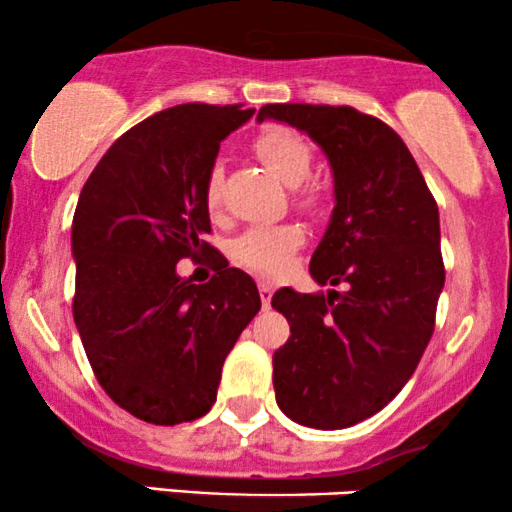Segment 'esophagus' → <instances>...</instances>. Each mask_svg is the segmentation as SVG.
<instances>
[{
	"label": "esophagus",
	"instance_id": "esophagus-1",
	"mask_svg": "<svg viewBox=\"0 0 512 512\" xmlns=\"http://www.w3.org/2000/svg\"><path fill=\"white\" fill-rule=\"evenodd\" d=\"M258 294H261L263 309H270V299H273V282L270 280L258 282Z\"/></svg>",
	"mask_w": 512,
	"mask_h": 512
}]
</instances>
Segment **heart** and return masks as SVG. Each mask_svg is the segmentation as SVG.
Masks as SVG:
<instances>
[{"instance_id": "1", "label": "heart", "mask_w": 512, "mask_h": 512, "mask_svg": "<svg viewBox=\"0 0 512 512\" xmlns=\"http://www.w3.org/2000/svg\"><path fill=\"white\" fill-rule=\"evenodd\" d=\"M256 153L287 186L304 184L311 172V148L297 134L287 129L263 131L256 138ZM222 162H213L206 177V206L215 210L220 206ZM304 242V234L297 225H261L239 234L232 244L234 261L256 270V273L278 275L285 273L292 263V254Z\"/></svg>"}]
</instances>
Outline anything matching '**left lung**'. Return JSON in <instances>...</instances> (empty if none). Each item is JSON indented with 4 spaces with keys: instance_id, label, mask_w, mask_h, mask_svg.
Returning <instances> with one entry per match:
<instances>
[{
    "instance_id": "left-lung-1",
    "label": "left lung",
    "mask_w": 512,
    "mask_h": 512,
    "mask_svg": "<svg viewBox=\"0 0 512 512\" xmlns=\"http://www.w3.org/2000/svg\"><path fill=\"white\" fill-rule=\"evenodd\" d=\"M256 119L294 126L326 155L335 206L309 273L345 285L273 294L292 333L273 354L275 400L292 422L347 429L405 388L434 333L446 282L436 201L381 119L330 105H266Z\"/></svg>"
}]
</instances>
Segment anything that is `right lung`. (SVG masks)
<instances>
[{
  "label": "right lung",
  "instance_id": "obj_1",
  "mask_svg": "<svg viewBox=\"0 0 512 512\" xmlns=\"http://www.w3.org/2000/svg\"><path fill=\"white\" fill-rule=\"evenodd\" d=\"M256 110L177 105L112 143L71 225L74 321L105 393L148 424L203 417L225 357L261 309L256 282L220 261L206 285L177 273L210 251L206 177Z\"/></svg>",
  "mask_w": 512,
  "mask_h": 512
}]
</instances>
